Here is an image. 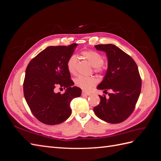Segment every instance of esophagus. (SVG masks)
<instances>
[{
    "mask_svg": "<svg viewBox=\"0 0 161 161\" xmlns=\"http://www.w3.org/2000/svg\"><path fill=\"white\" fill-rule=\"evenodd\" d=\"M90 95H91V93H90V92H86L85 91H83L82 92V95H83V96H89Z\"/></svg>",
    "mask_w": 161,
    "mask_h": 161,
    "instance_id": "obj_1",
    "label": "esophagus"
}]
</instances>
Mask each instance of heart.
<instances>
[{"mask_svg": "<svg viewBox=\"0 0 161 161\" xmlns=\"http://www.w3.org/2000/svg\"><path fill=\"white\" fill-rule=\"evenodd\" d=\"M82 55L89 62L90 64L95 68L96 72H101L103 70V56L101 53L93 50H86L82 52ZM67 69L72 75H75L76 72L77 66V57L75 55H72L69 57L66 63ZM97 79L95 77H85L83 76H79L75 79V84L79 88L89 91L92 87L97 84Z\"/></svg>", "mask_w": 161, "mask_h": 161, "instance_id": "heart-1", "label": "heart"}]
</instances>
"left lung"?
Returning a JSON list of instances; mask_svg holds the SVG:
<instances>
[{
  "label": "left lung",
  "instance_id": "left-lung-1",
  "mask_svg": "<svg viewBox=\"0 0 161 161\" xmlns=\"http://www.w3.org/2000/svg\"><path fill=\"white\" fill-rule=\"evenodd\" d=\"M106 53L108 67L97 89L112 91L109 97L99 95L100 103L93 110L98 118L110 124L121 123L132 113L141 91L142 81L134 60L114 44L95 46Z\"/></svg>",
  "mask_w": 161,
  "mask_h": 161
}]
</instances>
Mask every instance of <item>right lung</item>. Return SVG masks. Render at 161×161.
I'll use <instances>...</instances> for the list:
<instances>
[{
	"label": "right lung",
	"mask_w": 161,
	"mask_h": 161,
	"mask_svg": "<svg viewBox=\"0 0 161 161\" xmlns=\"http://www.w3.org/2000/svg\"><path fill=\"white\" fill-rule=\"evenodd\" d=\"M77 43L68 46H49L34 58L26 69L23 92L34 116L47 125L66 121L71 115V101L81 95V89L72 86L66 63ZM57 86L66 88L64 94L53 91Z\"/></svg>",
	"instance_id": "obj_1"
}]
</instances>
